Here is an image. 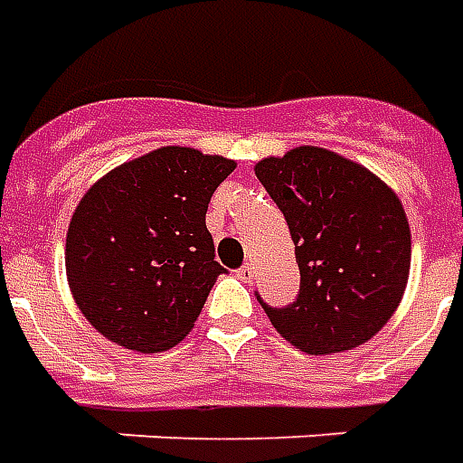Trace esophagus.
Returning a JSON list of instances; mask_svg holds the SVG:
<instances>
[{
  "instance_id": "obj_1",
  "label": "esophagus",
  "mask_w": 463,
  "mask_h": 463,
  "mask_svg": "<svg viewBox=\"0 0 463 463\" xmlns=\"http://www.w3.org/2000/svg\"><path fill=\"white\" fill-rule=\"evenodd\" d=\"M237 277L241 279V281H251V279H254V264H249L247 261V264L237 271Z\"/></svg>"
}]
</instances>
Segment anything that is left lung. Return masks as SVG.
<instances>
[{"instance_id": "left-lung-1", "label": "left lung", "mask_w": 463, "mask_h": 463, "mask_svg": "<svg viewBox=\"0 0 463 463\" xmlns=\"http://www.w3.org/2000/svg\"><path fill=\"white\" fill-rule=\"evenodd\" d=\"M287 219L299 264L297 301L274 309V329L307 354L362 346L404 297L411 232L399 196L362 164L297 146L254 166Z\"/></svg>"}]
</instances>
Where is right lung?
<instances>
[{
    "mask_svg": "<svg viewBox=\"0 0 463 463\" xmlns=\"http://www.w3.org/2000/svg\"><path fill=\"white\" fill-rule=\"evenodd\" d=\"M237 164L162 146L90 186L67 232V281L109 342L164 352L182 342L226 269L214 259L206 209Z\"/></svg>",
    "mask_w": 463,
    "mask_h": 463,
    "instance_id": "obj_1",
    "label": "right lung"
}]
</instances>
